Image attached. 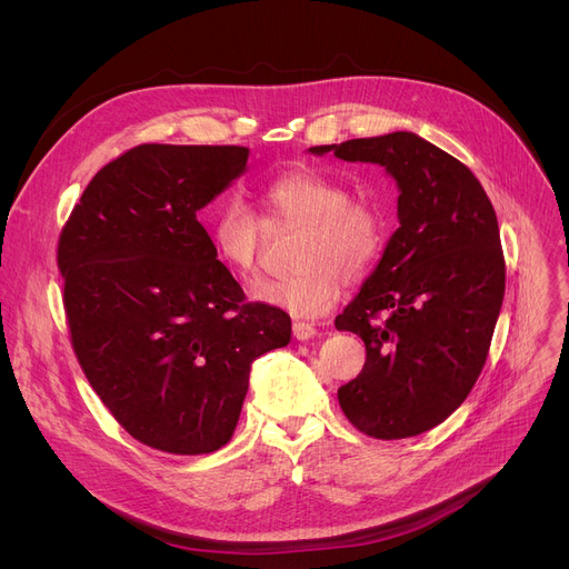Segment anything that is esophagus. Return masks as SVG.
<instances>
[{
	"label": "esophagus",
	"instance_id": "34e87169",
	"mask_svg": "<svg viewBox=\"0 0 569 569\" xmlns=\"http://www.w3.org/2000/svg\"><path fill=\"white\" fill-rule=\"evenodd\" d=\"M292 337H295L297 341H309V339L318 337V330H316L313 325H309V322L295 320V322H292Z\"/></svg>",
	"mask_w": 569,
	"mask_h": 569
}]
</instances>
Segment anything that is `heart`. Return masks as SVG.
I'll return each instance as SVG.
<instances>
[{
	"label": "heart",
	"instance_id": "obj_1",
	"mask_svg": "<svg viewBox=\"0 0 569 569\" xmlns=\"http://www.w3.org/2000/svg\"><path fill=\"white\" fill-rule=\"evenodd\" d=\"M264 202L274 221L300 223L307 232L297 256L300 272L258 281L251 290L256 302L295 318H318L335 307L341 279L360 283L373 272L385 249V221L376 207L352 200L339 179L295 168L267 184ZM209 234L230 272L256 277L267 226L242 198L226 196L214 204Z\"/></svg>",
	"mask_w": 569,
	"mask_h": 569
}]
</instances>
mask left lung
Returning <instances> with one entry per match:
<instances>
[{"mask_svg": "<svg viewBox=\"0 0 569 569\" xmlns=\"http://www.w3.org/2000/svg\"><path fill=\"white\" fill-rule=\"evenodd\" d=\"M309 152L378 163L397 182L399 228L335 320L367 346L339 403L367 436H420L466 401L487 362L505 295L493 204L461 161L410 131Z\"/></svg>", "mask_w": 569, "mask_h": 569, "instance_id": "obj_1", "label": "left lung"}]
</instances>
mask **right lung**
<instances>
[{
  "label": "right lung",
  "mask_w": 569,
  "mask_h": 569,
  "mask_svg": "<svg viewBox=\"0 0 569 569\" xmlns=\"http://www.w3.org/2000/svg\"><path fill=\"white\" fill-rule=\"evenodd\" d=\"M249 161L234 144H140L101 168L59 237L78 362L136 440L170 455L226 445L251 365L290 316L247 305L198 212Z\"/></svg>",
  "instance_id": "obj_1"
}]
</instances>
